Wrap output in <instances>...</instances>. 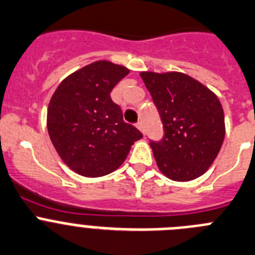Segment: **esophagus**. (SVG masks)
Here are the masks:
<instances>
[{
  "instance_id": "obj_1",
  "label": "esophagus",
  "mask_w": 255,
  "mask_h": 255,
  "mask_svg": "<svg viewBox=\"0 0 255 255\" xmlns=\"http://www.w3.org/2000/svg\"><path fill=\"white\" fill-rule=\"evenodd\" d=\"M137 128H138V129L141 130V132L144 134V126H143V123H142V122L137 123Z\"/></svg>"
}]
</instances>
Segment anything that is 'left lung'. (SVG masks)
<instances>
[{
  "mask_svg": "<svg viewBox=\"0 0 255 255\" xmlns=\"http://www.w3.org/2000/svg\"><path fill=\"white\" fill-rule=\"evenodd\" d=\"M164 126V138L151 141L160 171L175 182L203 175L225 138L224 109L212 91L182 72L139 73Z\"/></svg>",
  "mask_w": 255,
  "mask_h": 255,
  "instance_id": "left-lung-1",
  "label": "left lung"
}]
</instances>
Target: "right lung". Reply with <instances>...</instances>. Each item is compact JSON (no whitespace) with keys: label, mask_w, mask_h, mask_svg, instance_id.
<instances>
[{"label":"right lung","mask_w":255,"mask_h":255,"mask_svg":"<svg viewBox=\"0 0 255 255\" xmlns=\"http://www.w3.org/2000/svg\"><path fill=\"white\" fill-rule=\"evenodd\" d=\"M128 73L125 66L93 62L66 77L52 95L48 133L59 157L75 173L88 178L113 173L142 138L111 98Z\"/></svg>","instance_id":"add662e5"}]
</instances>
